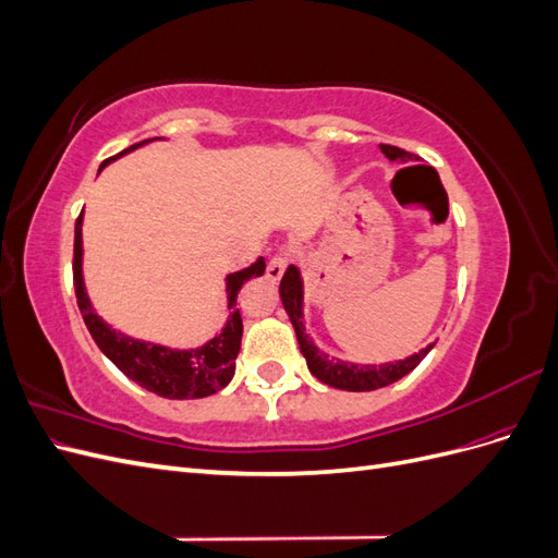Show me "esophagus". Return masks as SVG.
Masks as SVG:
<instances>
[{"mask_svg": "<svg viewBox=\"0 0 558 558\" xmlns=\"http://www.w3.org/2000/svg\"><path fill=\"white\" fill-rule=\"evenodd\" d=\"M289 263H291V258H289V253H277V256L267 263V279L269 281H279L281 277H283V272H286V267H289Z\"/></svg>", "mask_w": 558, "mask_h": 558, "instance_id": "1", "label": "esophagus"}]
</instances>
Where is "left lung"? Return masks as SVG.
I'll return each mask as SVG.
<instances>
[{
  "mask_svg": "<svg viewBox=\"0 0 558 558\" xmlns=\"http://www.w3.org/2000/svg\"><path fill=\"white\" fill-rule=\"evenodd\" d=\"M381 154L388 160H400L408 162L414 158V154H408L398 146H388V144H379ZM279 295L283 302V310L289 314L291 324L295 328L298 335V344L302 356L307 361L310 373L332 388H342V391H375V388L388 386L398 379H402L404 375H410L412 369L426 359V353L435 347L428 344L421 349L414 356H408L404 361H396V363H381V365H359V363H349V361H340V359H330L328 353L318 351V347L314 344L312 337L307 335L305 320H302V300H305V291H302V279H300V269L295 265H291L283 272V279L279 283Z\"/></svg>",
  "mask_w": 558,
  "mask_h": 558,
  "instance_id": "left-lung-1",
  "label": "left lung"
}]
</instances>
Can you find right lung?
<instances>
[{"mask_svg":"<svg viewBox=\"0 0 558 558\" xmlns=\"http://www.w3.org/2000/svg\"><path fill=\"white\" fill-rule=\"evenodd\" d=\"M158 140V137H156ZM154 140H144L140 144H132L130 148L121 150V154L105 160L99 165V170H105L109 162L121 158L130 150L140 148ZM83 214L76 218L74 228V289H76V302L83 320L93 335L95 344L102 349L105 356L121 369L125 377L137 381L146 391L156 393L160 398L170 400H191V398H207L216 391H221L223 386L230 384L234 375V359H238L242 347V316L238 305V293L251 277H263L265 272V258H258L248 267L232 272L226 277V293H228V310L230 312L223 330L207 344L197 349H170L154 342L134 340L121 330H113L109 324L99 318L90 305V298L86 293V283H83Z\"/></svg>","mask_w":558,"mask_h":558,"instance_id":"1","label":"right lung"}]
</instances>
